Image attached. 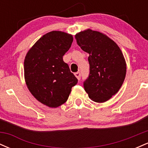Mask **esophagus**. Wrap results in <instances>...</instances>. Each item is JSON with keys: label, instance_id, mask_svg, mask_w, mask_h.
Wrapping results in <instances>:
<instances>
[{"label": "esophagus", "instance_id": "1", "mask_svg": "<svg viewBox=\"0 0 148 148\" xmlns=\"http://www.w3.org/2000/svg\"><path fill=\"white\" fill-rule=\"evenodd\" d=\"M75 76H76V77L79 80H80L81 79V72H76L75 74Z\"/></svg>", "mask_w": 148, "mask_h": 148}]
</instances>
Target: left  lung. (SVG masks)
Here are the masks:
<instances>
[{"label":"left lung","mask_w":148,"mask_h":148,"mask_svg":"<svg viewBox=\"0 0 148 148\" xmlns=\"http://www.w3.org/2000/svg\"><path fill=\"white\" fill-rule=\"evenodd\" d=\"M77 45L89 53L90 72L85 90L96 102L102 103L118 92L126 75V62L114 41L97 31L86 30L75 35Z\"/></svg>","instance_id":"1"}]
</instances>
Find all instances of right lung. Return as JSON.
Returning a JSON list of instances; mask_svg holds the SVG:
<instances>
[{
  "mask_svg": "<svg viewBox=\"0 0 148 148\" xmlns=\"http://www.w3.org/2000/svg\"><path fill=\"white\" fill-rule=\"evenodd\" d=\"M73 37L51 31L39 39L24 60L27 87L39 101L51 108L66 102L78 79L62 56L71 47Z\"/></svg>",
  "mask_w": 148,
  "mask_h": 148,
  "instance_id": "1",
  "label": "right lung"
}]
</instances>
